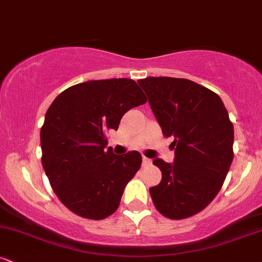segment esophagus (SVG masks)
Segmentation results:
<instances>
[{"mask_svg":"<svg viewBox=\"0 0 262 262\" xmlns=\"http://www.w3.org/2000/svg\"><path fill=\"white\" fill-rule=\"evenodd\" d=\"M150 164H151V161H150V159L145 158V156H143V166H149Z\"/></svg>","mask_w":262,"mask_h":262,"instance_id":"34e87169","label":"esophagus"}]
</instances>
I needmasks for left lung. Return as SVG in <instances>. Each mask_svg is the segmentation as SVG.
Returning a JSON list of instances; mask_svg holds the SVG:
<instances>
[{
  "mask_svg": "<svg viewBox=\"0 0 262 262\" xmlns=\"http://www.w3.org/2000/svg\"><path fill=\"white\" fill-rule=\"evenodd\" d=\"M164 137H172L175 161L155 159L161 182L149 189L164 217L185 219L197 214L221 191L233 161L234 127L221 97L187 79L138 80Z\"/></svg>",
  "mask_w": 262,
  "mask_h": 262,
  "instance_id": "8db88e82",
  "label": "left lung"
}]
</instances>
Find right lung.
I'll use <instances>...</instances> for the list:
<instances>
[{
    "label": "right lung",
    "instance_id": "obj_1",
    "mask_svg": "<svg viewBox=\"0 0 262 262\" xmlns=\"http://www.w3.org/2000/svg\"><path fill=\"white\" fill-rule=\"evenodd\" d=\"M146 101L135 81L110 79L69 87L48 108L40 129L41 164L60 202L75 214L101 221L118 209L141 155H114L106 149V134Z\"/></svg>",
    "mask_w": 262,
    "mask_h": 262
}]
</instances>
